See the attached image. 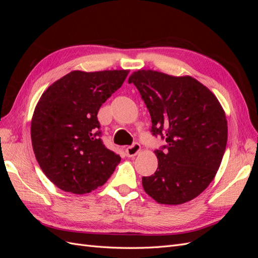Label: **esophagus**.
I'll list each match as a JSON object with an SVG mask.
<instances>
[{
	"mask_svg": "<svg viewBox=\"0 0 258 258\" xmlns=\"http://www.w3.org/2000/svg\"><path fill=\"white\" fill-rule=\"evenodd\" d=\"M140 151H141V145L139 143H135L126 148V154L128 157H134V156H136Z\"/></svg>",
	"mask_w": 258,
	"mask_h": 258,
	"instance_id": "1",
	"label": "esophagus"
}]
</instances>
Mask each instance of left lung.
Instances as JSON below:
<instances>
[{
  "label": "left lung",
  "instance_id": "obj_1",
  "mask_svg": "<svg viewBox=\"0 0 258 258\" xmlns=\"http://www.w3.org/2000/svg\"><path fill=\"white\" fill-rule=\"evenodd\" d=\"M152 118V134L167 145L155 154L158 168L142 177L145 192L161 205H182L204 191L221 166L227 119L214 93L191 76L138 70L128 80Z\"/></svg>",
  "mask_w": 258,
  "mask_h": 258
}]
</instances>
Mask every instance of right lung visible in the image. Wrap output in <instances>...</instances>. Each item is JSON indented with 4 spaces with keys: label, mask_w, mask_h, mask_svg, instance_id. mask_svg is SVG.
I'll use <instances>...</instances> for the list:
<instances>
[{
    "label": "right lung",
    "mask_w": 258,
    "mask_h": 258,
    "mask_svg": "<svg viewBox=\"0 0 258 258\" xmlns=\"http://www.w3.org/2000/svg\"><path fill=\"white\" fill-rule=\"evenodd\" d=\"M129 70L72 71L51 84L31 121L35 158L58 188L84 195L102 186L120 162L104 146L98 111L121 87Z\"/></svg>",
    "instance_id": "obj_1"
}]
</instances>
